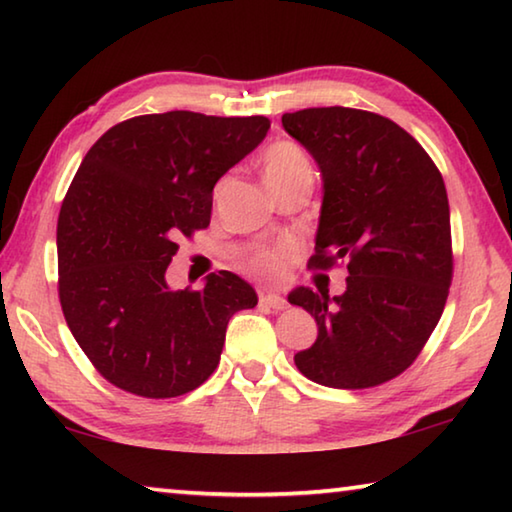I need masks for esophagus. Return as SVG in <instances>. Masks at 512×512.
I'll use <instances>...</instances> for the list:
<instances>
[{"instance_id":"obj_1","label":"esophagus","mask_w":512,"mask_h":512,"mask_svg":"<svg viewBox=\"0 0 512 512\" xmlns=\"http://www.w3.org/2000/svg\"><path fill=\"white\" fill-rule=\"evenodd\" d=\"M259 302H262V305H266V307L275 309V311H280V309L287 307V300H284V298L280 296V293L262 291V293H259Z\"/></svg>"}]
</instances>
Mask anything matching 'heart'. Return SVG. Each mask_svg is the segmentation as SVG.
I'll use <instances>...</instances> for the list:
<instances>
[{"label":"heart","mask_w":512,"mask_h":512,"mask_svg":"<svg viewBox=\"0 0 512 512\" xmlns=\"http://www.w3.org/2000/svg\"><path fill=\"white\" fill-rule=\"evenodd\" d=\"M298 178H314L311 164L305 151L293 142H277L264 153V180L268 189H277ZM296 255V246L282 244L275 248H262L248 259V271L266 280H277L282 277L284 268Z\"/></svg>","instance_id":"obj_1"}]
</instances>
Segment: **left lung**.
Masks as SVG:
<instances>
[{
    "label": "left lung",
    "mask_w": 512,
    "mask_h": 512,
    "mask_svg": "<svg viewBox=\"0 0 512 512\" xmlns=\"http://www.w3.org/2000/svg\"><path fill=\"white\" fill-rule=\"evenodd\" d=\"M282 126L316 160L323 205L309 266L348 262L341 296L298 287L291 305L318 339L298 370L329 388H370L411 366L443 316L452 230L443 176L395 121L354 108H307Z\"/></svg>",
    "instance_id": "8db88e82"
}]
</instances>
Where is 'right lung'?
<instances>
[{
  "mask_svg": "<svg viewBox=\"0 0 512 512\" xmlns=\"http://www.w3.org/2000/svg\"><path fill=\"white\" fill-rule=\"evenodd\" d=\"M266 117L171 110L121 121L85 155L60 207L58 296L69 332L110 384L140 397L194 391L257 293L230 271L173 291L178 239L210 225L216 180L264 140Z\"/></svg>",
  "mask_w": 512,
  "mask_h": 512,
  "instance_id": "add662e5",
  "label": "right lung"
}]
</instances>
